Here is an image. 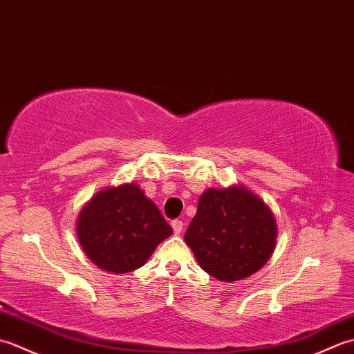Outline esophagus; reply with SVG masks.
<instances>
[{
    "instance_id": "esophagus-1",
    "label": "esophagus",
    "mask_w": 354,
    "mask_h": 354,
    "mask_svg": "<svg viewBox=\"0 0 354 354\" xmlns=\"http://www.w3.org/2000/svg\"><path fill=\"white\" fill-rule=\"evenodd\" d=\"M171 228H173V231H175V234H181L183 232V228H184V223H183V221H173L171 222Z\"/></svg>"
}]
</instances>
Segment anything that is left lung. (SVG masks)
Segmentation results:
<instances>
[{
	"label": "left lung",
	"instance_id": "obj_1",
	"mask_svg": "<svg viewBox=\"0 0 354 354\" xmlns=\"http://www.w3.org/2000/svg\"><path fill=\"white\" fill-rule=\"evenodd\" d=\"M184 239L207 274L231 283L257 272L270 259L277 222L265 202L243 185L208 189Z\"/></svg>",
	"mask_w": 354,
	"mask_h": 354
}]
</instances>
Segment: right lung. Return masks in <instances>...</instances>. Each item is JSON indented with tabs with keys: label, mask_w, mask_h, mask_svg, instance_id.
I'll use <instances>...</instances> for the list:
<instances>
[{
	"label": "right lung",
	"mask_w": 354,
	"mask_h": 354,
	"mask_svg": "<svg viewBox=\"0 0 354 354\" xmlns=\"http://www.w3.org/2000/svg\"><path fill=\"white\" fill-rule=\"evenodd\" d=\"M77 239L86 257L112 274L141 268L173 230L137 184L100 190L77 217Z\"/></svg>",
	"instance_id": "right-lung-1"
}]
</instances>
